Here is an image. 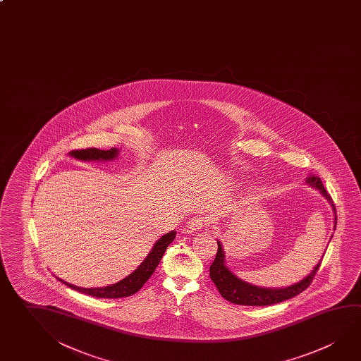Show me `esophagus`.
Here are the masks:
<instances>
[{"mask_svg": "<svg viewBox=\"0 0 361 361\" xmlns=\"http://www.w3.org/2000/svg\"><path fill=\"white\" fill-rule=\"evenodd\" d=\"M205 224H207V219L202 215H196V216L190 219L189 223H188V229L190 232H197V231L202 229Z\"/></svg>", "mask_w": 361, "mask_h": 361, "instance_id": "1", "label": "esophagus"}]
</instances>
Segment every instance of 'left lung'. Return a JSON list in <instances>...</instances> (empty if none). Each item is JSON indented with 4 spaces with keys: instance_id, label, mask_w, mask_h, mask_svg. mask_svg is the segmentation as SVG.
Returning <instances> with one entry per match:
<instances>
[{
    "instance_id": "1",
    "label": "left lung",
    "mask_w": 361,
    "mask_h": 361,
    "mask_svg": "<svg viewBox=\"0 0 361 361\" xmlns=\"http://www.w3.org/2000/svg\"><path fill=\"white\" fill-rule=\"evenodd\" d=\"M305 183H308L312 188L319 190V192L322 194L324 199H327L329 205L332 207L334 214H335V226L336 229L337 224V216H336V207L334 204L332 197L329 196V192L324 189L321 178L317 176L307 178ZM332 238V235H331ZM218 242V252L215 256L213 264L210 265V279L213 280L218 291L221 293V297L224 298L228 302L234 304H240V305H256V307H262V305H271V304L280 303L288 300L290 298L297 297L298 294H300L302 291L305 290L310 286L312 280L317 274V270L319 269L322 257L319 259V262L314 266V269L300 281H298L295 284L290 286H285V288H262V286H256V285L250 284L245 280L238 278L234 272L231 271L226 265V255L224 250L221 246V240Z\"/></svg>"
}]
</instances>
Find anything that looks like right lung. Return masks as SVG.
Wrapping results in <instances>:
<instances>
[{
  "instance_id": "1",
  "label": "right lung",
  "mask_w": 361,
  "mask_h": 361,
  "mask_svg": "<svg viewBox=\"0 0 361 361\" xmlns=\"http://www.w3.org/2000/svg\"><path fill=\"white\" fill-rule=\"evenodd\" d=\"M71 157L80 159V161H113L118 157L119 149L111 148L109 151H102L97 148H87V149H80V151H72L68 153ZM176 237V231H171L169 233L164 234L154 245L152 250L148 253L146 259L140 264L132 274H129L127 278L121 279V281L102 288H81L76 285L70 284L62 279L57 278L61 283L67 285L73 290L80 291L83 294H87L95 298H124L133 295L134 293L140 290L143 285L146 284L147 280L152 276L156 267L159 266V261L162 259L164 253L169 245Z\"/></svg>"
}]
</instances>
